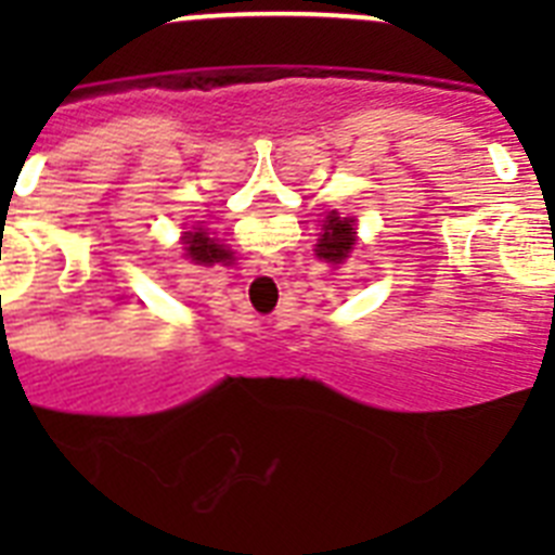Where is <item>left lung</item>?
I'll use <instances>...</instances> for the list:
<instances>
[{"mask_svg":"<svg viewBox=\"0 0 555 555\" xmlns=\"http://www.w3.org/2000/svg\"><path fill=\"white\" fill-rule=\"evenodd\" d=\"M325 233L320 235V244H317V255L325 258L327 263H341L347 258V253L356 244V228H352L350 217H338L336 210H331L322 224Z\"/></svg>","mask_w":555,"mask_h":555,"instance_id":"obj_1","label":"left lung"}]
</instances>
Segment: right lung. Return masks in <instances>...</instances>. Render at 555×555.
<instances>
[{
  "label": "right lung",
  "instance_id": "right-lung-1",
  "mask_svg": "<svg viewBox=\"0 0 555 555\" xmlns=\"http://www.w3.org/2000/svg\"><path fill=\"white\" fill-rule=\"evenodd\" d=\"M185 244H189L191 261H197V263H217V261H228L230 258L228 249L219 247L217 242H210L203 230H199V233L185 235Z\"/></svg>",
  "mask_w": 555,
  "mask_h": 555
}]
</instances>
